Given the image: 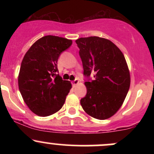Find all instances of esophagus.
I'll list each match as a JSON object with an SVG mask.
<instances>
[{
	"label": "esophagus",
	"instance_id": "obj_1",
	"mask_svg": "<svg viewBox=\"0 0 154 154\" xmlns=\"http://www.w3.org/2000/svg\"><path fill=\"white\" fill-rule=\"evenodd\" d=\"M72 83H73V85H74V86H75V85H77V84H78L79 80H78V79H75V80H74V81L72 82Z\"/></svg>",
	"mask_w": 154,
	"mask_h": 154
}]
</instances>
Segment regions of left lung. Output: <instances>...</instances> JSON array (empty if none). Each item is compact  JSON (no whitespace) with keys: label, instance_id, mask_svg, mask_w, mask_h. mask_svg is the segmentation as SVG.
Segmentation results:
<instances>
[{"label":"left lung","instance_id":"1","mask_svg":"<svg viewBox=\"0 0 154 154\" xmlns=\"http://www.w3.org/2000/svg\"><path fill=\"white\" fill-rule=\"evenodd\" d=\"M80 48L83 74L94 75L85 82L87 93L80 100L83 110L94 119L105 120L121 108L130 86L125 56L110 40L97 36L76 40Z\"/></svg>","mask_w":154,"mask_h":154}]
</instances>
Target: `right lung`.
Instances as JSON below:
<instances>
[{"label":"right lung","mask_w":154,"mask_h":154,"mask_svg":"<svg viewBox=\"0 0 154 154\" xmlns=\"http://www.w3.org/2000/svg\"><path fill=\"white\" fill-rule=\"evenodd\" d=\"M71 39L45 35L37 40L24 55L18 74V88L33 113L46 117L58 112L66 101L71 83L57 74V61Z\"/></svg>","instance_id":"right-lung-1"}]
</instances>
